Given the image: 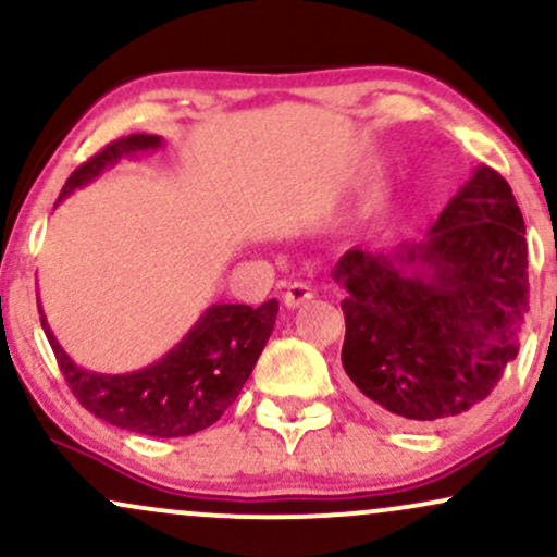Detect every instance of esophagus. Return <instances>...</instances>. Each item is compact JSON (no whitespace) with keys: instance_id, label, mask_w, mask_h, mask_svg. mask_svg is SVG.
<instances>
[{"instance_id":"1","label":"esophagus","mask_w":557,"mask_h":557,"mask_svg":"<svg viewBox=\"0 0 557 557\" xmlns=\"http://www.w3.org/2000/svg\"><path fill=\"white\" fill-rule=\"evenodd\" d=\"M311 298H314V287L306 285V283H293L283 296L287 309H298V306H304L306 300H311Z\"/></svg>"}]
</instances>
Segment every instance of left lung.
Masks as SVG:
<instances>
[{
    "label": "left lung",
    "instance_id": "obj_1",
    "mask_svg": "<svg viewBox=\"0 0 557 557\" xmlns=\"http://www.w3.org/2000/svg\"><path fill=\"white\" fill-rule=\"evenodd\" d=\"M523 235L510 185L479 164L421 240L343 253V369L380 417L430 424L487 398L521 348Z\"/></svg>",
    "mask_w": 557,
    "mask_h": 557
}]
</instances>
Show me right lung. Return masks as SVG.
<instances>
[{
    "instance_id": "obj_1",
    "label": "right lung",
    "mask_w": 557,
    "mask_h": 557,
    "mask_svg": "<svg viewBox=\"0 0 557 557\" xmlns=\"http://www.w3.org/2000/svg\"><path fill=\"white\" fill-rule=\"evenodd\" d=\"M164 146L162 136H127L114 140L67 177L57 203L88 185L123 159H136ZM277 298L259 309L243 304H212L183 341L162 359L125 374L83 369L57 343L47 314L38 304L41 327L57 363L83 408L120 430L149 437H188L212 426L233 406L257 367L277 319Z\"/></svg>"
}]
</instances>
